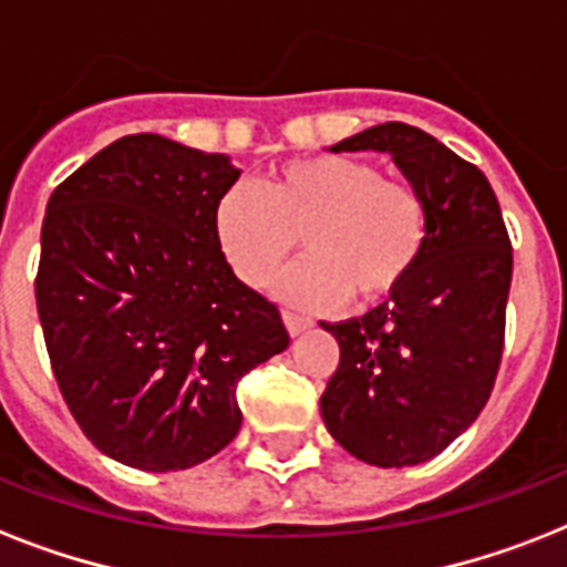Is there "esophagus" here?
Listing matches in <instances>:
<instances>
[{
	"label": "esophagus",
	"instance_id": "34e87169",
	"mask_svg": "<svg viewBox=\"0 0 567 567\" xmlns=\"http://www.w3.org/2000/svg\"><path fill=\"white\" fill-rule=\"evenodd\" d=\"M282 320H285V327H288V332H291V336H300V332H306V329H309V320L300 318V315H291V311H285Z\"/></svg>",
	"mask_w": 567,
	"mask_h": 567
}]
</instances>
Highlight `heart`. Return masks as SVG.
Masks as SVG:
<instances>
[{"label": "heart", "instance_id": "obj_1", "mask_svg": "<svg viewBox=\"0 0 567 567\" xmlns=\"http://www.w3.org/2000/svg\"><path fill=\"white\" fill-rule=\"evenodd\" d=\"M309 256L276 279L297 309L382 302L409 279L426 244V208L405 182L382 179L350 155H309L276 167L261 190L231 185L214 205V235L231 270L252 288L274 279L297 247Z\"/></svg>", "mask_w": 567, "mask_h": 567}]
</instances>
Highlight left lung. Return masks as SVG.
Returning a JSON list of instances; mask_svg holds the SVG:
<instances>
[{
    "instance_id": "obj_1",
    "label": "left lung",
    "mask_w": 567,
    "mask_h": 567,
    "mask_svg": "<svg viewBox=\"0 0 567 567\" xmlns=\"http://www.w3.org/2000/svg\"><path fill=\"white\" fill-rule=\"evenodd\" d=\"M329 153H385L426 208L417 265L362 318L320 323L341 347L320 396L329 435L377 467L439 456L476 421L501 368L512 244L492 185L421 128L382 123Z\"/></svg>"
}]
</instances>
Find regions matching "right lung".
<instances>
[{
    "instance_id": "right-lung-1",
    "label": "right lung",
    "mask_w": 567,
    "mask_h": 567,
    "mask_svg": "<svg viewBox=\"0 0 567 567\" xmlns=\"http://www.w3.org/2000/svg\"><path fill=\"white\" fill-rule=\"evenodd\" d=\"M238 176L229 155L128 135L49 196L34 282L49 362L93 447L137 471L220 453L240 377L291 344L214 235Z\"/></svg>"
}]
</instances>
